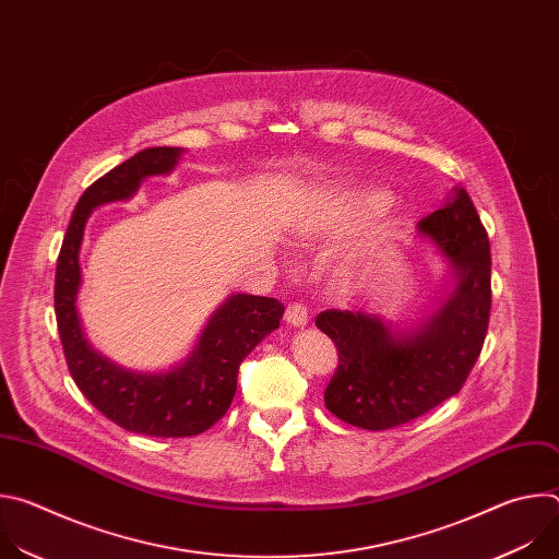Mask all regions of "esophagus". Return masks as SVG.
Segmentation results:
<instances>
[{"label": "esophagus", "mask_w": 559, "mask_h": 559, "mask_svg": "<svg viewBox=\"0 0 559 559\" xmlns=\"http://www.w3.org/2000/svg\"><path fill=\"white\" fill-rule=\"evenodd\" d=\"M285 321L292 328H305L309 316H307V307L302 302H289L285 309Z\"/></svg>", "instance_id": "obj_1"}]
</instances>
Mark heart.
<instances>
[{
	"label": "heart",
	"instance_id": "heart-1",
	"mask_svg": "<svg viewBox=\"0 0 559 559\" xmlns=\"http://www.w3.org/2000/svg\"><path fill=\"white\" fill-rule=\"evenodd\" d=\"M384 197L380 192H373V190H354V192H347L343 194L334 207L330 210V221L325 223V227H334V229H347L352 225H356L358 221H362L365 216H369L373 210H378L382 205ZM316 229L323 227L321 225H313ZM389 234V221H376L371 223L365 234L360 236V241L352 248V252L343 259L341 267L343 270H352L354 265H358L362 259H367L382 241L384 236Z\"/></svg>",
	"mask_w": 559,
	"mask_h": 559
}]
</instances>
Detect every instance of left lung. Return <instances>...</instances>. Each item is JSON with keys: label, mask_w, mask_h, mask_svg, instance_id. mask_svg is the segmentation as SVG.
I'll return each mask as SVG.
<instances>
[{"label": "left lung", "mask_w": 559, "mask_h": 559, "mask_svg": "<svg viewBox=\"0 0 559 559\" xmlns=\"http://www.w3.org/2000/svg\"><path fill=\"white\" fill-rule=\"evenodd\" d=\"M455 274V287L425 321L393 330L362 309H328L316 328L338 349L328 409L347 425L382 431L455 395L483 352L491 316V246L464 188L418 223Z\"/></svg>", "instance_id": "left-lung-1"}]
</instances>
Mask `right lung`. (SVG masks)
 Here are the masks:
<instances>
[{"label": "right lung", "instance_id": "right-lung-1", "mask_svg": "<svg viewBox=\"0 0 559 559\" xmlns=\"http://www.w3.org/2000/svg\"><path fill=\"white\" fill-rule=\"evenodd\" d=\"M181 152L145 147L97 179L70 216L55 272V316L72 380L108 420L152 438L199 436L218 423L236 393L238 365L281 325L285 311L276 298L234 294L212 313L188 360L158 373L126 369L86 341L76 292L82 285L79 250L91 212L130 199L145 177L170 175Z\"/></svg>", "mask_w": 559, "mask_h": 559}]
</instances>
